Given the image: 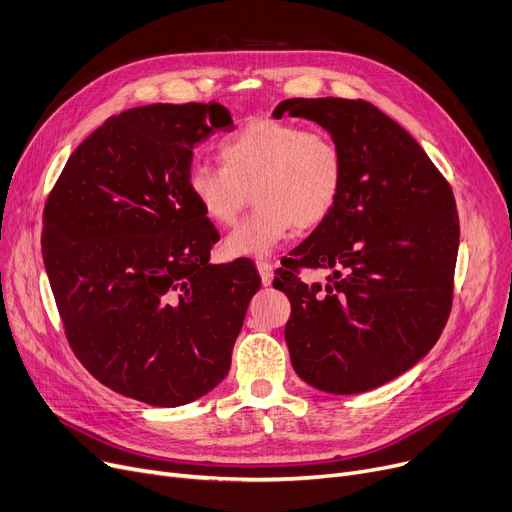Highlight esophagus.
<instances>
[{
  "instance_id": "34e87169",
  "label": "esophagus",
  "mask_w": 512,
  "mask_h": 512,
  "mask_svg": "<svg viewBox=\"0 0 512 512\" xmlns=\"http://www.w3.org/2000/svg\"><path fill=\"white\" fill-rule=\"evenodd\" d=\"M257 272H259V276H261L263 286H270V284H272V280H274V265H272L270 261L259 259V261H257Z\"/></svg>"
}]
</instances>
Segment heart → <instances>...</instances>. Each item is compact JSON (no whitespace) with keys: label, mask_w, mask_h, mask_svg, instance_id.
<instances>
[{"label":"heart","mask_w":512,"mask_h":512,"mask_svg":"<svg viewBox=\"0 0 512 512\" xmlns=\"http://www.w3.org/2000/svg\"><path fill=\"white\" fill-rule=\"evenodd\" d=\"M224 166L195 164L188 191L215 226H234L253 197L249 218L226 238L228 257H263L290 234L324 224L344 186V155L326 130L253 118L220 145Z\"/></svg>","instance_id":"obj_1"}]
</instances>
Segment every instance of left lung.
<instances>
[{"label":"left lung","instance_id":"1","mask_svg":"<svg viewBox=\"0 0 512 512\" xmlns=\"http://www.w3.org/2000/svg\"><path fill=\"white\" fill-rule=\"evenodd\" d=\"M324 126L344 155L330 218L278 267L290 301L284 336L299 378L359 394L411 369L438 342L452 307L459 213L452 188L411 134L363 99H286ZM324 269V285L300 270Z\"/></svg>","mask_w":512,"mask_h":512}]
</instances>
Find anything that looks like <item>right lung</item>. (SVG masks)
Returning <instances> with one entry per match:
<instances>
[{"mask_svg": "<svg viewBox=\"0 0 512 512\" xmlns=\"http://www.w3.org/2000/svg\"><path fill=\"white\" fill-rule=\"evenodd\" d=\"M232 128L215 101L132 107L76 147L45 203L41 251L70 348L153 407L226 378L261 286L249 259L207 263L220 234L188 191L195 145Z\"/></svg>", "mask_w": 512, "mask_h": 512, "instance_id": "right-lung-1", "label": "right lung"}]
</instances>
